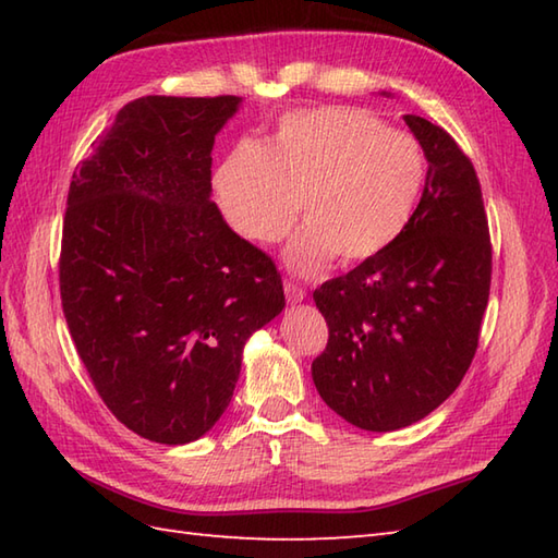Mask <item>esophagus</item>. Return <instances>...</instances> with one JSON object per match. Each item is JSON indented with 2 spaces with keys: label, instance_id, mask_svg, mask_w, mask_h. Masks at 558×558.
<instances>
[{
  "label": "esophagus",
  "instance_id": "34e87169",
  "mask_svg": "<svg viewBox=\"0 0 558 558\" xmlns=\"http://www.w3.org/2000/svg\"><path fill=\"white\" fill-rule=\"evenodd\" d=\"M286 294L290 304H300L306 300V290L302 286H294V282H286Z\"/></svg>",
  "mask_w": 558,
  "mask_h": 558
}]
</instances>
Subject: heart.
<instances>
[{"instance_id": "b5f03b06", "label": "heart", "mask_w": 558, "mask_h": 558, "mask_svg": "<svg viewBox=\"0 0 558 558\" xmlns=\"http://www.w3.org/2000/svg\"><path fill=\"white\" fill-rule=\"evenodd\" d=\"M426 160L420 141L357 108L298 110L266 146L240 141L213 174L230 228L256 244H276L304 210V228L286 248L302 276L338 256L360 264L386 252L420 204Z\"/></svg>"}]
</instances>
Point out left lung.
<instances>
[{
    "label": "left lung",
    "mask_w": 558,
    "mask_h": 558,
    "mask_svg": "<svg viewBox=\"0 0 558 558\" xmlns=\"http://www.w3.org/2000/svg\"><path fill=\"white\" fill-rule=\"evenodd\" d=\"M429 162L408 228L386 252L314 292L328 345L318 396L366 432L424 420L460 386L489 302L492 242L470 158L441 126L402 117Z\"/></svg>",
    "instance_id": "1"
}]
</instances>
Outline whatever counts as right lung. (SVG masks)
Segmentation results:
<instances>
[{"label":"right lung","mask_w":558,"mask_h":558,"mask_svg":"<svg viewBox=\"0 0 558 558\" xmlns=\"http://www.w3.org/2000/svg\"><path fill=\"white\" fill-rule=\"evenodd\" d=\"M242 98L146 96L71 177L62 310L105 405L182 446L228 410L242 350L286 306L280 272L210 201V150Z\"/></svg>","instance_id":"right-lung-1"}]
</instances>
